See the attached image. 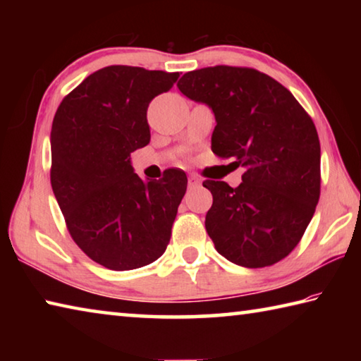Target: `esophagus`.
<instances>
[{
    "mask_svg": "<svg viewBox=\"0 0 361 361\" xmlns=\"http://www.w3.org/2000/svg\"><path fill=\"white\" fill-rule=\"evenodd\" d=\"M199 185H200V180L197 178V176H195V175L189 176V180H188V186L189 188H197Z\"/></svg>",
    "mask_w": 361,
    "mask_h": 361,
    "instance_id": "1",
    "label": "esophagus"
}]
</instances>
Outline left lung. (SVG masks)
<instances>
[{
    "mask_svg": "<svg viewBox=\"0 0 361 361\" xmlns=\"http://www.w3.org/2000/svg\"><path fill=\"white\" fill-rule=\"evenodd\" d=\"M183 95L215 114L212 151L245 172L231 188L205 180L213 195L205 229L219 255L243 267L288 256L320 197V142L288 89L253 68L209 66L183 75Z\"/></svg>",
    "mask_w": 361,
    "mask_h": 361,
    "instance_id": "1",
    "label": "left lung"
}]
</instances>
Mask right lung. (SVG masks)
Returning a JSON list of instances; mask_svg holds the SVG:
<instances>
[{
    "mask_svg": "<svg viewBox=\"0 0 361 361\" xmlns=\"http://www.w3.org/2000/svg\"><path fill=\"white\" fill-rule=\"evenodd\" d=\"M180 73L111 65L65 97L51 130V185L73 240L99 264L130 271L166 252L188 178L143 181L130 152L149 143L146 111Z\"/></svg>",
    "mask_w": 361,
    "mask_h": 361,
    "instance_id": "1",
    "label": "right lung"
}]
</instances>
